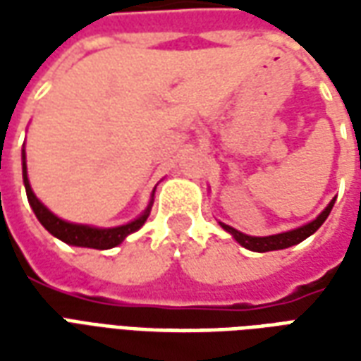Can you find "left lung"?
<instances>
[{
  "label": "left lung",
  "mask_w": 361,
  "mask_h": 361,
  "mask_svg": "<svg viewBox=\"0 0 361 361\" xmlns=\"http://www.w3.org/2000/svg\"><path fill=\"white\" fill-rule=\"evenodd\" d=\"M334 201H336V197H334L331 203L326 204L325 209L321 211L319 216L307 222V224H303L300 228H294V230H288V232H280V234H272V235H247L240 232V230H235V228L228 226L224 222H219L220 226L226 230L228 234L234 238L235 242L240 243L242 247L250 251H257V253H265V251H276V250H286V247H292L295 243L303 242L305 238H310L311 234H315L321 224L325 222L326 216L331 214L334 207Z\"/></svg>",
  "instance_id": "obj_1"
}]
</instances>
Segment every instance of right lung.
<instances>
[{
    "label": "right lung",
    "instance_id": "1",
    "mask_svg": "<svg viewBox=\"0 0 361 361\" xmlns=\"http://www.w3.org/2000/svg\"><path fill=\"white\" fill-rule=\"evenodd\" d=\"M23 181H25V189H27L28 203L35 211L36 219L40 220L48 232H50L54 238H58L61 242H66L67 245H75V247H92V250H111L119 243L126 240L127 235L137 232L139 228L147 222L150 214V209H152V197H154V191H152V197H150L147 209L137 216L131 222L127 224H121V226L114 228H96L89 226V224H75V222H67V220L59 219L54 212L46 207V204L35 195V191L30 188V181H28L27 173V152L23 149Z\"/></svg>",
    "mask_w": 361,
    "mask_h": 361
}]
</instances>
